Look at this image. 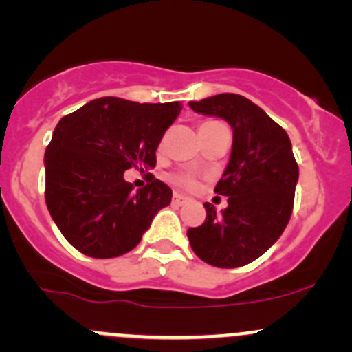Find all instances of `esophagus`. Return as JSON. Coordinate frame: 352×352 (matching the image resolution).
<instances>
[{
    "label": "esophagus",
    "mask_w": 352,
    "mask_h": 352,
    "mask_svg": "<svg viewBox=\"0 0 352 352\" xmlns=\"http://www.w3.org/2000/svg\"><path fill=\"white\" fill-rule=\"evenodd\" d=\"M187 201H189V199H187L186 196H182V194H179V192H173V204L182 206V204H186Z\"/></svg>",
    "instance_id": "1"
}]
</instances>
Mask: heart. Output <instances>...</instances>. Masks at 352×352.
Instances as JSON below:
<instances>
[{
  "label": "heart",
  "mask_w": 352,
  "mask_h": 352,
  "mask_svg": "<svg viewBox=\"0 0 352 352\" xmlns=\"http://www.w3.org/2000/svg\"><path fill=\"white\" fill-rule=\"evenodd\" d=\"M168 180L172 184H175L177 187H182V189L192 190L197 187L196 177L189 172H173L168 175Z\"/></svg>",
  "instance_id": "obj_1"
}]
</instances>
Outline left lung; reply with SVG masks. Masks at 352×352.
Masks as SVG:
<instances>
[{"label": "left lung", "instance_id": "obj_1", "mask_svg": "<svg viewBox=\"0 0 352 352\" xmlns=\"http://www.w3.org/2000/svg\"><path fill=\"white\" fill-rule=\"evenodd\" d=\"M204 116L225 119L233 129L230 163L214 192L228 196L216 212L206 202V219L187 230L194 254L209 265L242 267L267 252L293 212L298 163L286 131L258 105L236 94L189 102Z\"/></svg>", "mask_w": 352, "mask_h": 352}]
</instances>
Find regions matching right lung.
<instances>
[{
	"instance_id": "add662e5",
	"label": "right lung",
	"mask_w": 352,
	"mask_h": 352,
	"mask_svg": "<svg viewBox=\"0 0 352 352\" xmlns=\"http://www.w3.org/2000/svg\"><path fill=\"white\" fill-rule=\"evenodd\" d=\"M182 110L179 102L140 104L117 97L65 116L45 150V204L63 236L94 258L133 250L172 189L153 173L134 192L124 172L155 168L156 148Z\"/></svg>"
}]
</instances>
